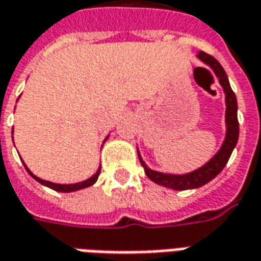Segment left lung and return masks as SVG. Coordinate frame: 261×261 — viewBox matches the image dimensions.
<instances>
[{"instance_id":"8db88e82","label":"left lung","mask_w":261,"mask_h":261,"mask_svg":"<svg viewBox=\"0 0 261 261\" xmlns=\"http://www.w3.org/2000/svg\"><path fill=\"white\" fill-rule=\"evenodd\" d=\"M196 58L212 69L213 73L216 74V77L219 80L220 86L223 87V93H225L226 134L219 151L206 164H203L199 168L194 169L191 172H187V174L175 175L167 174V172H160V171H154V169L149 168L148 165L144 162L140 151L137 148L138 158H140L141 165L144 167L145 175L152 182H155V184L161 185V187L174 189V191L196 189V188L203 187V185H206L207 182L212 181L213 178L218 176L222 172V169L225 168V165L229 161L230 155H232L233 149L236 147L239 140L238 100H236V96H234L232 87H230L227 74H226V72L223 70V67H222L219 62L216 61L213 56H211V55L205 54V52H199V54L196 55Z\"/></svg>"}]
</instances>
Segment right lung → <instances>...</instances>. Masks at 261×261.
<instances>
[{"label": "right lung", "instance_id": "add662e5", "mask_svg": "<svg viewBox=\"0 0 261 261\" xmlns=\"http://www.w3.org/2000/svg\"><path fill=\"white\" fill-rule=\"evenodd\" d=\"M12 133H14V130H12ZM107 138H109V136L106 137L105 141L107 140ZM23 167H25V169L28 171V174L31 175L35 181H38L39 184H42V185H45V187L50 188V189H54V191H58V192H74V191H80V189H85V188L92 187L93 184L97 181V178H99V175H100V169H101V167H99L97 171H96V174H93L90 178H87L86 181L76 182V184H55V182H49V181H45V179H41L39 176H36V175L32 174V172H31V169L27 167V164H25V162H23Z\"/></svg>", "mask_w": 261, "mask_h": 261}]
</instances>
